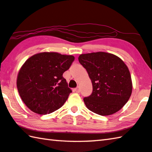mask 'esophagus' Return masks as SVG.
I'll return each instance as SVG.
<instances>
[{"mask_svg": "<svg viewBox=\"0 0 152 152\" xmlns=\"http://www.w3.org/2000/svg\"><path fill=\"white\" fill-rule=\"evenodd\" d=\"M74 90H75L76 92L79 93L80 92V88L79 87H77V88H75V89H74Z\"/></svg>", "mask_w": 152, "mask_h": 152, "instance_id": "1", "label": "esophagus"}]
</instances>
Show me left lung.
I'll list each match as a JSON object with an SVG mask.
<instances>
[{
  "label": "left lung",
  "mask_w": 152,
  "mask_h": 152,
  "mask_svg": "<svg viewBox=\"0 0 152 152\" xmlns=\"http://www.w3.org/2000/svg\"><path fill=\"white\" fill-rule=\"evenodd\" d=\"M92 81V94L84 98L88 110L109 115L122 109L130 98L132 82L128 66L115 55L98 52L78 57Z\"/></svg>",
  "instance_id": "left-lung-1"
}]
</instances>
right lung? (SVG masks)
<instances>
[{"instance_id":"right-lung-1","label":"right lung","mask_w":152,"mask_h":152,"mask_svg":"<svg viewBox=\"0 0 152 152\" xmlns=\"http://www.w3.org/2000/svg\"><path fill=\"white\" fill-rule=\"evenodd\" d=\"M74 60L72 55L53 52L36 54L26 60L18 72L16 86L31 111L45 115L63 106L72 90L62 74Z\"/></svg>"}]
</instances>
